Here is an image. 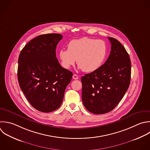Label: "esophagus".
<instances>
[{"label": "esophagus", "instance_id": "34e87169", "mask_svg": "<svg viewBox=\"0 0 150 150\" xmlns=\"http://www.w3.org/2000/svg\"><path fill=\"white\" fill-rule=\"evenodd\" d=\"M73 79H74V80H77V79H79V77H78L77 75H76V74H73Z\"/></svg>", "mask_w": 150, "mask_h": 150}]
</instances>
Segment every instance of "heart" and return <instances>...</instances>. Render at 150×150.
Wrapping results in <instances>:
<instances>
[{
  "instance_id": "1",
  "label": "heart",
  "mask_w": 150,
  "mask_h": 150,
  "mask_svg": "<svg viewBox=\"0 0 150 150\" xmlns=\"http://www.w3.org/2000/svg\"><path fill=\"white\" fill-rule=\"evenodd\" d=\"M108 53L106 43L102 40L84 37L69 42L67 49L59 52L61 65L66 69L73 66L77 60L79 69L84 72H93L104 63Z\"/></svg>"
}]
</instances>
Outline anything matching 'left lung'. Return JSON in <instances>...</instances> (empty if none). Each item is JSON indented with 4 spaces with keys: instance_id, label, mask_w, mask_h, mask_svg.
I'll list each match as a JSON object with an SVG mask.
<instances>
[{
    "instance_id": "obj_1",
    "label": "left lung",
    "mask_w": 150,
    "mask_h": 150,
    "mask_svg": "<svg viewBox=\"0 0 150 150\" xmlns=\"http://www.w3.org/2000/svg\"><path fill=\"white\" fill-rule=\"evenodd\" d=\"M111 52L99 69L81 78L82 100L86 108L96 114L112 110L124 97L131 79L129 54L117 39L108 37Z\"/></svg>"
}]
</instances>
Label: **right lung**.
I'll return each mask as SVG.
<instances>
[{
  "mask_svg": "<svg viewBox=\"0 0 150 150\" xmlns=\"http://www.w3.org/2000/svg\"><path fill=\"white\" fill-rule=\"evenodd\" d=\"M60 34L40 35L27 43L18 59L20 87L30 104L38 111L49 112L62 104L73 73L63 68L56 57Z\"/></svg>",
  "mask_w": 150,
  "mask_h": 150,
  "instance_id": "right-lung-1",
  "label": "right lung"
}]
</instances>
